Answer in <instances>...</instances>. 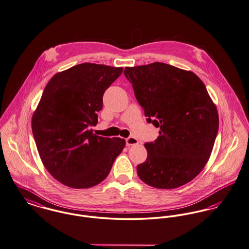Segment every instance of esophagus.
I'll use <instances>...</instances> for the list:
<instances>
[{
    "instance_id": "esophagus-1",
    "label": "esophagus",
    "mask_w": 249,
    "mask_h": 249,
    "mask_svg": "<svg viewBox=\"0 0 249 249\" xmlns=\"http://www.w3.org/2000/svg\"><path fill=\"white\" fill-rule=\"evenodd\" d=\"M136 144H138V140H137L136 138L132 137V136H130V137H128V138L126 139V145L128 146H132V145H136Z\"/></svg>"
}]
</instances>
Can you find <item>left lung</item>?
Here are the masks:
<instances>
[{
	"instance_id": "left-lung-1",
	"label": "left lung",
	"mask_w": 249,
	"mask_h": 249,
	"mask_svg": "<svg viewBox=\"0 0 249 249\" xmlns=\"http://www.w3.org/2000/svg\"><path fill=\"white\" fill-rule=\"evenodd\" d=\"M146 121L160 128L146 143L138 177L159 189L188 183L204 168L218 132L219 117L203 82L192 71L155 62L125 68Z\"/></svg>"
}]
</instances>
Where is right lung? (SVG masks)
Listing matches in <instances>:
<instances>
[{
    "label": "right lung",
    "mask_w": 249,
    "mask_h": 249,
    "mask_svg": "<svg viewBox=\"0 0 249 249\" xmlns=\"http://www.w3.org/2000/svg\"><path fill=\"white\" fill-rule=\"evenodd\" d=\"M122 71L84 63L55 74L47 84L32 131L46 169L64 185L81 189L99 184L123 150L124 139L89 130L98 123L105 90Z\"/></svg>",
    "instance_id": "1"
}]
</instances>
